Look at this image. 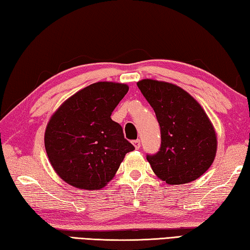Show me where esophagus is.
Returning a JSON list of instances; mask_svg holds the SVG:
<instances>
[{"instance_id":"1","label":"esophagus","mask_w":250,"mask_h":250,"mask_svg":"<svg viewBox=\"0 0 250 250\" xmlns=\"http://www.w3.org/2000/svg\"><path fill=\"white\" fill-rule=\"evenodd\" d=\"M133 145L135 146L136 149H139L140 148V140L139 139H136L133 141Z\"/></svg>"}]
</instances>
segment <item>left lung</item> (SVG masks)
<instances>
[{"label": "left lung", "mask_w": 250, "mask_h": 250, "mask_svg": "<svg viewBox=\"0 0 250 250\" xmlns=\"http://www.w3.org/2000/svg\"><path fill=\"white\" fill-rule=\"evenodd\" d=\"M153 109L161 131L157 153L147 154L152 171L169 185L200 177L216 152V135L201 105L173 83L144 79L137 83Z\"/></svg>", "instance_id": "1"}]
</instances>
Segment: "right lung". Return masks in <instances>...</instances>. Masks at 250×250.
<instances>
[{
    "label": "right lung",
    "instance_id": "add662e5",
    "mask_svg": "<svg viewBox=\"0 0 250 250\" xmlns=\"http://www.w3.org/2000/svg\"><path fill=\"white\" fill-rule=\"evenodd\" d=\"M128 91L124 83L100 82L82 89L59 107L46 126L44 146L54 171L69 185L95 190L104 187L135 147L112 121Z\"/></svg>",
    "mask_w": 250,
    "mask_h": 250
}]
</instances>
